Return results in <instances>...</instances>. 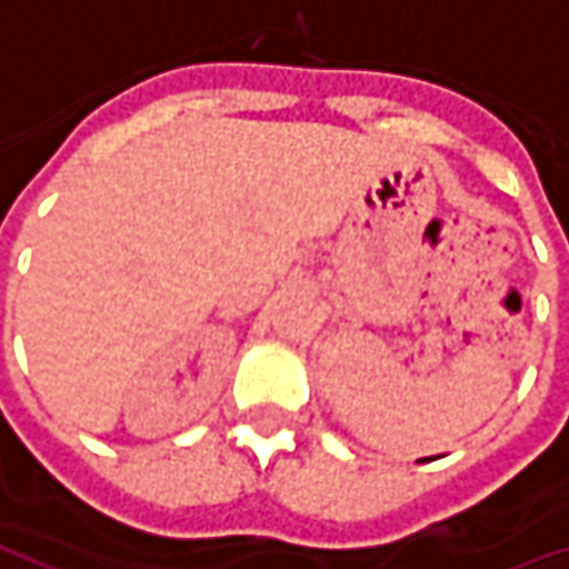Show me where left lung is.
Here are the masks:
<instances>
[{
  "label": "left lung",
  "instance_id": "8db88e82",
  "mask_svg": "<svg viewBox=\"0 0 569 569\" xmlns=\"http://www.w3.org/2000/svg\"><path fill=\"white\" fill-rule=\"evenodd\" d=\"M427 460H432V457H427Z\"/></svg>",
  "mask_w": 569,
  "mask_h": 569
}]
</instances>
